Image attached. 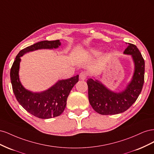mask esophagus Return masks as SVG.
<instances>
[{
    "label": "esophagus",
    "mask_w": 154,
    "mask_h": 154,
    "mask_svg": "<svg viewBox=\"0 0 154 154\" xmlns=\"http://www.w3.org/2000/svg\"><path fill=\"white\" fill-rule=\"evenodd\" d=\"M87 77V74L85 72H82L80 74V79L82 80H84Z\"/></svg>",
    "instance_id": "1"
}]
</instances>
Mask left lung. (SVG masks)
<instances>
[{
	"label": "left lung",
	"instance_id": "1",
	"mask_svg": "<svg viewBox=\"0 0 154 154\" xmlns=\"http://www.w3.org/2000/svg\"><path fill=\"white\" fill-rule=\"evenodd\" d=\"M124 54L132 56L134 73L131 82L125 89L114 92L103 84L92 78L88 79V96L90 104L96 112L101 115H113L128 109L140 94L144 80V61L136 45L128 43Z\"/></svg>",
	"mask_w": 154,
	"mask_h": 154
}]
</instances>
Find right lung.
<instances>
[{"mask_svg":"<svg viewBox=\"0 0 154 154\" xmlns=\"http://www.w3.org/2000/svg\"><path fill=\"white\" fill-rule=\"evenodd\" d=\"M59 40L41 41L21 50L16 57L10 71L13 91L16 99L26 111L40 119H49L62 114L67 104V99L72 87L78 82L79 75L62 80L41 92H32L23 87L19 80L20 57L26 53L42 49L58 48Z\"/></svg>","mask_w":154,"mask_h":154,"instance_id":"1","label":"right lung"}]
</instances>
